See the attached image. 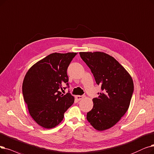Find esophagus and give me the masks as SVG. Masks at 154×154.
<instances>
[{
	"mask_svg": "<svg viewBox=\"0 0 154 154\" xmlns=\"http://www.w3.org/2000/svg\"><path fill=\"white\" fill-rule=\"evenodd\" d=\"M83 97H84L83 96H75V98L77 101H80V100H81Z\"/></svg>",
	"mask_w": 154,
	"mask_h": 154,
	"instance_id": "obj_1",
	"label": "esophagus"
}]
</instances>
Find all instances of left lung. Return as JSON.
<instances>
[{
	"label": "left lung",
	"mask_w": 154,
	"mask_h": 154,
	"mask_svg": "<svg viewBox=\"0 0 154 154\" xmlns=\"http://www.w3.org/2000/svg\"><path fill=\"white\" fill-rule=\"evenodd\" d=\"M80 56L101 86L92 99L93 108L87 119L96 130L103 131L116 124L128 110L133 92L132 78L115 58L103 52H80Z\"/></svg>",
	"instance_id": "8db88e82"
}]
</instances>
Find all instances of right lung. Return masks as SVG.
<instances>
[{"instance_id": "add662e5", "label": "right lung", "mask_w": 154, "mask_h": 154, "mask_svg": "<svg viewBox=\"0 0 154 154\" xmlns=\"http://www.w3.org/2000/svg\"><path fill=\"white\" fill-rule=\"evenodd\" d=\"M77 53H53L33 65L24 77L23 94L33 119L45 128H52L60 123L64 113L74 102L69 92L68 66ZM65 83L68 85L63 88Z\"/></svg>"}]
</instances>
